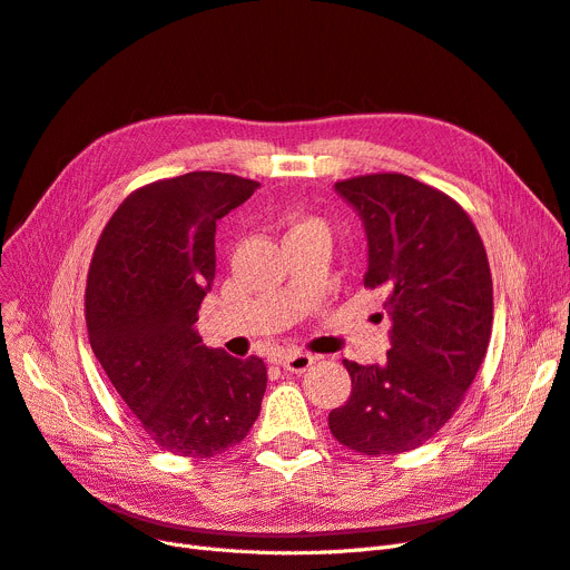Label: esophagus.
Segmentation results:
<instances>
[{
  "mask_svg": "<svg viewBox=\"0 0 570 570\" xmlns=\"http://www.w3.org/2000/svg\"><path fill=\"white\" fill-rule=\"evenodd\" d=\"M312 364H314L312 356L303 354V352H291V354H284L279 360V366L288 373H305Z\"/></svg>",
  "mask_w": 570,
  "mask_h": 570,
  "instance_id": "obj_1",
  "label": "esophagus"
}]
</instances>
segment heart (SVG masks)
<instances>
[{
	"instance_id": "1",
	"label": "heart",
	"mask_w": 570,
	"mask_h": 570,
	"mask_svg": "<svg viewBox=\"0 0 570 570\" xmlns=\"http://www.w3.org/2000/svg\"><path fill=\"white\" fill-rule=\"evenodd\" d=\"M291 235H322V237H328V227L322 218L303 216L286 229V237H291Z\"/></svg>"
}]
</instances>
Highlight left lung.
I'll return each instance as SVG.
<instances>
[{
	"label": "left lung",
	"instance_id": "obj_1",
	"mask_svg": "<svg viewBox=\"0 0 570 570\" xmlns=\"http://www.w3.org/2000/svg\"><path fill=\"white\" fill-rule=\"evenodd\" d=\"M364 220V286L385 293L387 362L343 360L352 394L328 413L331 434L362 455L417 449L444 428L474 383L493 326V279L470 216L404 174L335 183Z\"/></svg>",
	"mask_w": 570,
	"mask_h": 570
}]
</instances>
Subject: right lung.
<instances>
[{"instance_id": "add662e5", "label": "right lung", "mask_w": 570, "mask_h": 570, "mask_svg": "<svg viewBox=\"0 0 570 570\" xmlns=\"http://www.w3.org/2000/svg\"><path fill=\"white\" fill-rule=\"evenodd\" d=\"M258 183L218 171L155 180L105 225L87 277L89 343L145 434L183 458H214L256 423L258 356L202 345L197 312L216 277V220Z\"/></svg>"}]
</instances>
